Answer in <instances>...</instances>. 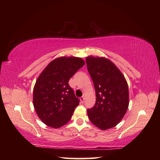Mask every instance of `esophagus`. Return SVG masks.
Instances as JSON below:
<instances>
[{
	"label": "esophagus",
	"instance_id": "obj_1",
	"mask_svg": "<svg viewBox=\"0 0 160 160\" xmlns=\"http://www.w3.org/2000/svg\"><path fill=\"white\" fill-rule=\"evenodd\" d=\"M80 102L82 103H83L84 102V98L82 96V97H81L80 98Z\"/></svg>",
	"mask_w": 160,
	"mask_h": 160
}]
</instances>
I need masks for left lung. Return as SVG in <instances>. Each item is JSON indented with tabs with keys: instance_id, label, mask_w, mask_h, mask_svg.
Instances as JSON below:
<instances>
[{
	"instance_id": "left-lung-1",
	"label": "left lung",
	"mask_w": 160,
	"mask_h": 160,
	"mask_svg": "<svg viewBox=\"0 0 160 160\" xmlns=\"http://www.w3.org/2000/svg\"><path fill=\"white\" fill-rule=\"evenodd\" d=\"M86 61L96 94V104L87 110L88 117L96 127L107 130L119 124L127 113L128 84L120 70L107 58L89 56Z\"/></svg>"
}]
</instances>
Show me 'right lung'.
I'll use <instances>...</instances> for the list:
<instances>
[{"label": "right lung", "mask_w": 160, "mask_h": 160, "mask_svg": "<svg viewBox=\"0 0 160 160\" xmlns=\"http://www.w3.org/2000/svg\"><path fill=\"white\" fill-rule=\"evenodd\" d=\"M84 64L81 58L58 57L39 75L33 87V104L40 120L48 127L60 128L70 120L79 100L69 81Z\"/></svg>", "instance_id": "right-lung-1"}]
</instances>
